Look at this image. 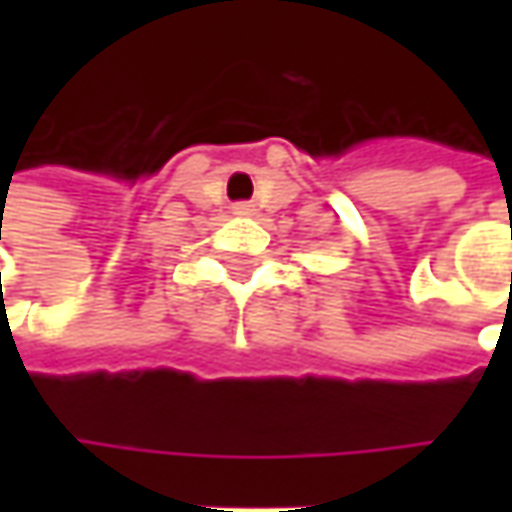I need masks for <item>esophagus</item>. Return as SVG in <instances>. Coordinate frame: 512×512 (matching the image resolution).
Instances as JSON below:
<instances>
[{
  "mask_svg": "<svg viewBox=\"0 0 512 512\" xmlns=\"http://www.w3.org/2000/svg\"><path fill=\"white\" fill-rule=\"evenodd\" d=\"M233 213H236V216H253L256 207L250 205V202H236V205H233Z\"/></svg>",
  "mask_w": 512,
  "mask_h": 512,
  "instance_id": "obj_1",
  "label": "esophagus"
}]
</instances>
